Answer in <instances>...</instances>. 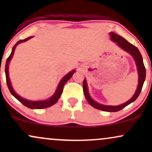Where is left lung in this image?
Masks as SVG:
<instances>
[{
    "instance_id": "8db88e82",
    "label": "left lung",
    "mask_w": 152,
    "mask_h": 152,
    "mask_svg": "<svg viewBox=\"0 0 152 152\" xmlns=\"http://www.w3.org/2000/svg\"><path fill=\"white\" fill-rule=\"evenodd\" d=\"M110 36H111V39L113 41L117 43L118 46H119L121 48H123L124 50H125L126 51L128 52V53H129L131 55L134 57V60H135L136 64H137V66L138 74H139V84H138L137 91H136L133 97H132L130 100H129L128 102L121 104V105L114 106L102 105V104H99V103L94 102L93 99L91 98L89 94H88L86 81L85 79L83 80V94H84L87 102H88V104H89L91 106H92L93 107L96 108V109L99 110H102V111H108V112H116V111H120V110H121L124 107H126V106H128L129 104H131V103L134 102V101L138 98V96H139V94L141 93V91H142L144 82L145 81L146 69L145 66H144V62H143L142 54L139 52V49H138L137 47L134 46L133 44H132V43H130L129 42H128L125 38L118 36V35L116 34L114 32L110 33Z\"/></svg>"
}]
</instances>
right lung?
Instances as JSON below:
<instances>
[{
  "label": "right lung",
  "mask_w": 152,
  "mask_h": 152,
  "mask_svg": "<svg viewBox=\"0 0 152 152\" xmlns=\"http://www.w3.org/2000/svg\"><path fill=\"white\" fill-rule=\"evenodd\" d=\"M32 37H28L26 39H23V40H20L17 42L14 45V46L13 47V49H12L11 53L10 55L8 56V58H7L6 60V68H5V72H6V83H7V86L8 87V89H9L10 92L11 93L12 95L15 97V99H18V100L20 102L21 104H23L24 106H26V107L29 108V109H45V108L49 107V106H51L53 104H55L56 103L58 102V100L60 98L61 95L62 91H63V88H64V85L66 82L68 81V80H69L70 78L72 77L73 74H74L75 71H72L71 72H69V74H66L64 78H62L61 81L60 83H59L58 88H57L56 91V93L53 94V96L50 97V99H47V100L45 101H38V102H31V101H28L26 100L25 99H23L22 97H20V96H18V94H15V92L14 91V90L13 89L11 86V83H10V78H9V74H8V64H9L10 59H11L12 57H13V53H14V50L15 47L17 46V45L18 43L24 42V41H28V39H30Z\"/></svg>",
  "instance_id": "obj_1"
}]
</instances>
